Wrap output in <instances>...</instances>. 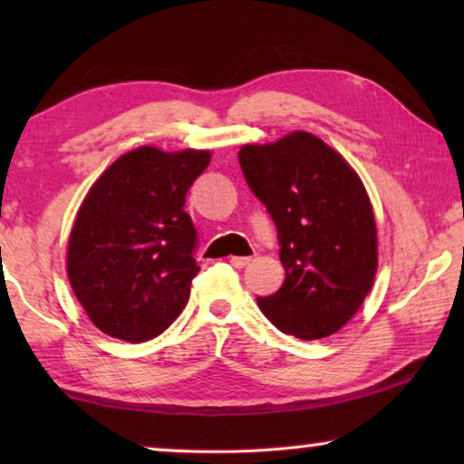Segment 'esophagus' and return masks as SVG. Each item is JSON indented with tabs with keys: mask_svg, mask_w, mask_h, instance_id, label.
I'll use <instances>...</instances> for the list:
<instances>
[{
	"mask_svg": "<svg viewBox=\"0 0 464 464\" xmlns=\"http://www.w3.org/2000/svg\"><path fill=\"white\" fill-rule=\"evenodd\" d=\"M249 262H251V257H246V256H232L230 257V264L234 266V268H245Z\"/></svg>",
	"mask_w": 464,
	"mask_h": 464,
	"instance_id": "34e87169",
	"label": "esophagus"
}]
</instances>
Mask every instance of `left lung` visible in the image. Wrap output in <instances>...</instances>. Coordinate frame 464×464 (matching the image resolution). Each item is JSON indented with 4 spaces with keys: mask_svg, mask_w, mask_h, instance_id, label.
<instances>
[{
    "mask_svg": "<svg viewBox=\"0 0 464 464\" xmlns=\"http://www.w3.org/2000/svg\"><path fill=\"white\" fill-rule=\"evenodd\" d=\"M238 162L281 243L285 283L259 297V308L300 340L340 332L357 314L378 270L376 218L357 170L304 130L275 143H246Z\"/></svg>",
    "mask_w": 464,
    "mask_h": 464,
    "instance_id": "obj_1",
    "label": "left lung"
}]
</instances>
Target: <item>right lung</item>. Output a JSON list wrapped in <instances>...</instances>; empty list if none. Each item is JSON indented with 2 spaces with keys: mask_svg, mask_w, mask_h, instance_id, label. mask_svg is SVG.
I'll use <instances>...</instances> for the list:
<instances>
[{
  "mask_svg": "<svg viewBox=\"0 0 464 464\" xmlns=\"http://www.w3.org/2000/svg\"><path fill=\"white\" fill-rule=\"evenodd\" d=\"M208 150H130L92 183L67 243V276L88 319L124 342L160 335L189 300L200 266L186 194Z\"/></svg>",
  "mask_w": 464,
  "mask_h": 464,
  "instance_id": "add662e5",
  "label": "right lung"
}]
</instances>
